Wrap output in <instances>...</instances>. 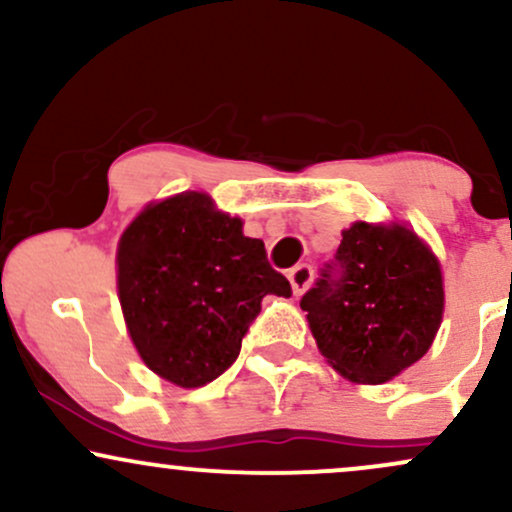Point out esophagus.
I'll return each mask as SVG.
<instances>
[{"instance_id": "34e87169", "label": "esophagus", "mask_w": 512, "mask_h": 512, "mask_svg": "<svg viewBox=\"0 0 512 512\" xmlns=\"http://www.w3.org/2000/svg\"><path fill=\"white\" fill-rule=\"evenodd\" d=\"M289 281L293 293L298 296V293H303L310 284H313V267H310V264H296L289 272Z\"/></svg>"}]
</instances>
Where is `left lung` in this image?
Segmentation results:
<instances>
[{"label":"left lung","instance_id":"left-lung-1","mask_svg":"<svg viewBox=\"0 0 512 512\" xmlns=\"http://www.w3.org/2000/svg\"><path fill=\"white\" fill-rule=\"evenodd\" d=\"M301 308L332 368L356 383H385L433 344L443 317L440 264L409 228L358 221Z\"/></svg>","mask_w":512,"mask_h":512}]
</instances>
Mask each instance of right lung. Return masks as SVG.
<instances>
[{
  "label": "right lung",
  "instance_id": "add662e5",
  "mask_svg": "<svg viewBox=\"0 0 512 512\" xmlns=\"http://www.w3.org/2000/svg\"><path fill=\"white\" fill-rule=\"evenodd\" d=\"M117 291L144 363L180 387L233 366L264 296H291L264 243L202 192L151 204L120 238Z\"/></svg>",
  "mask_w": 512,
  "mask_h": 512
}]
</instances>
